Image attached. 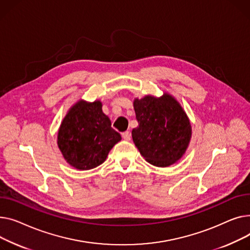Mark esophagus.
<instances>
[{"instance_id":"34e87169","label":"esophagus","mask_w":250,"mask_h":250,"mask_svg":"<svg viewBox=\"0 0 250 250\" xmlns=\"http://www.w3.org/2000/svg\"><path fill=\"white\" fill-rule=\"evenodd\" d=\"M122 137L125 139V140H130L131 139V133L130 131H125L122 133Z\"/></svg>"}]
</instances>
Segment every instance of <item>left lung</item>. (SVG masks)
<instances>
[{
  "label": "left lung",
  "instance_id": "left-lung-1",
  "mask_svg": "<svg viewBox=\"0 0 250 250\" xmlns=\"http://www.w3.org/2000/svg\"><path fill=\"white\" fill-rule=\"evenodd\" d=\"M138 127L132 138L141 155L150 165L168 167L184 155L192 136L188 117L179 103L166 94L161 98L135 99Z\"/></svg>",
  "mask_w": 250,
  "mask_h": 250
}]
</instances>
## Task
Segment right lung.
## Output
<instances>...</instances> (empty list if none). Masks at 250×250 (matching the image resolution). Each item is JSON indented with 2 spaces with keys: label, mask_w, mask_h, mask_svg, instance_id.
I'll return each instance as SVG.
<instances>
[{
  "label": "right lung",
  "mask_w": 250,
  "mask_h": 250,
  "mask_svg": "<svg viewBox=\"0 0 250 250\" xmlns=\"http://www.w3.org/2000/svg\"><path fill=\"white\" fill-rule=\"evenodd\" d=\"M121 135L111 127L102 103L80 101L70 108L58 131L57 144L67 163L78 169L97 167Z\"/></svg>",
  "instance_id": "right-lung-1"
}]
</instances>
